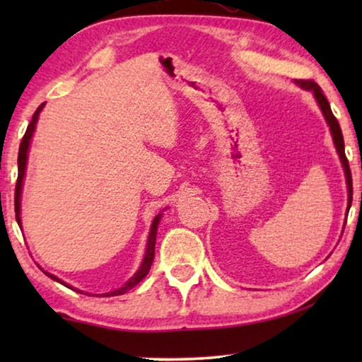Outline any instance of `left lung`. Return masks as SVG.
Returning <instances> with one entry per match:
<instances>
[{
  "mask_svg": "<svg viewBox=\"0 0 362 362\" xmlns=\"http://www.w3.org/2000/svg\"><path fill=\"white\" fill-rule=\"evenodd\" d=\"M296 83H298L300 87H303L305 90H311L315 93V98H316V102H318L321 112H323L325 120L329 125V130H331V135H333L336 151H338V155L341 158V163H343V168H344L346 182H348V194H349L348 209H349V207H351L349 206L351 204V197H353V180H351V170H349L348 158H346V153H344V140H343V133H341L339 123H338V120H336V117L333 115V112H331L329 102L326 100V97L323 95V92H321V87L318 86V83L313 82V81H296Z\"/></svg>",
  "mask_w": 362,
  "mask_h": 362,
  "instance_id": "1",
  "label": "left lung"
}]
</instances>
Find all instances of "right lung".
<instances>
[{"label": "right lung", "mask_w": 362, "mask_h": 362, "mask_svg": "<svg viewBox=\"0 0 362 362\" xmlns=\"http://www.w3.org/2000/svg\"><path fill=\"white\" fill-rule=\"evenodd\" d=\"M44 107V103L37 107V110L34 112L33 115V120L31 123L28 125V130L24 133L23 140H21V145H19V153H18V181H16V192H14V211H16V221L18 224L21 226V189H23V180H24V173H26V163H28V151H29V143H31V138H33V133H34V128H36V123H37V118H39V113H41ZM160 219H161V214H158L155 219H153V224H151V230H150V235H148V244H146V252H145V259H143L140 269L135 275L132 276L130 280L127 281L125 285L122 286V288L118 290H113L110 293H105V296H117V295H123L127 293L128 290H132L133 286L140 284V281L145 279L148 275V272L151 269V264H153V259H155V244H156V230H158V224H160ZM47 276H51L52 280L59 281V284L66 285L61 279H57L56 275H51L47 274V272H44ZM67 286V285H66ZM71 288V286H69ZM78 291V290H77ZM82 293V291H81Z\"/></svg>", "instance_id": "add662e5"}]
</instances>
